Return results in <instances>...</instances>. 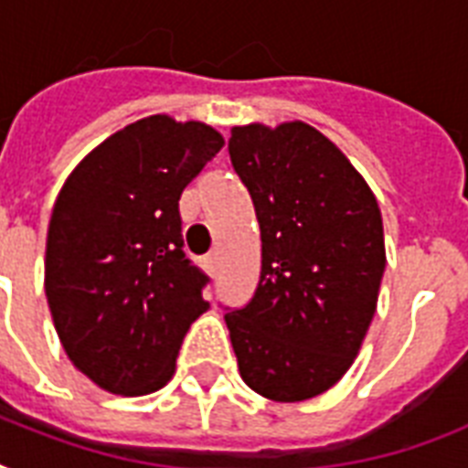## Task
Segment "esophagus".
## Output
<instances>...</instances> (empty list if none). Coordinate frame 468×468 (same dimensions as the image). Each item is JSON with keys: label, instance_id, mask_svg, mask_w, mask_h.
Returning <instances> with one entry per match:
<instances>
[{"label": "esophagus", "instance_id": "obj_1", "mask_svg": "<svg viewBox=\"0 0 468 468\" xmlns=\"http://www.w3.org/2000/svg\"><path fill=\"white\" fill-rule=\"evenodd\" d=\"M204 262H206V270L211 271V274H213V271H216V270H218V255H208V257H206V260H204Z\"/></svg>", "mask_w": 468, "mask_h": 468}]
</instances>
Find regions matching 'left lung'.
Wrapping results in <instances>:
<instances>
[{
    "label": "left lung",
    "instance_id": "1",
    "mask_svg": "<svg viewBox=\"0 0 468 468\" xmlns=\"http://www.w3.org/2000/svg\"><path fill=\"white\" fill-rule=\"evenodd\" d=\"M228 153L262 235L255 296L226 313L238 369L264 399H315L347 374L377 313L386 267L377 197L303 121L233 126Z\"/></svg>",
    "mask_w": 468,
    "mask_h": 468
}]
</instances>
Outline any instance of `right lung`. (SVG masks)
Wrapping results in <instances>:
<instances>
[{
  "label": "right lung",
  "mask_w": 468,
  "mask_h": 468,
  "mask_svg": "<svg viewBox=\"0 0 468 468\" xmlns=\"http://www.w3.org/2000/svg\"><path fill=\"white\" fill-rule=\"evenodd\" d=\"M226 145L155 113L84 155L55 198L46 296L65 355L99 388L145 396L175 377L208 279L184 257L179 197Z\"/></svg>",
  "instance_id": "right-lung-1"
}]
</instances>
